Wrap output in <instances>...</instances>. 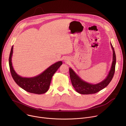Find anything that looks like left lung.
Here are the masks:
<instances>
[{
	"label": "left lung",
	"mask_w": 126,
	"mask_h": 126,
	"mask_svg": "<svg viewBox=\"0 0 126 126\" xmlns=\"http://www.w3.org/2000/svg\"><path fill=\"white\" fill-rule=\"evenodd\" d=\"M110 45L113 52L112 62L110 70L108 76L101 82L95 84H90L85 82L80 78L79 76L75 73V72L71 68H69V73L71 83L75 90L77 93L82 94H95L107 87L111 81L115 72L116 57L115 50H114L113 47H112L111 43Z\"/></svg>",
	"instance_id": "obj_1"
}]
</instances>
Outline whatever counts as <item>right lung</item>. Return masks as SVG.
I'll use <instances>...</instances> for the list:
<instances>
[{
  "instance_id": "right-lung-1",
  "label": "right lung",
  "mask_w": 126,
  "mask_h": 126,
  "mask_svg": "<svg viewBox=\"0 0 126 126\" xmlns=\"http://www.w3.org/2000/svg\"><path fill=\"white\" fill-rule=\"evenodd\" d=\"M13 53V46L9 55V65L11 76L16 83L21 88L30 93L40 94L46 93L49 88L53 75L62 64V62L58 61L54 63L41 74L35 77H22L18 75L14 69L11 62Z\"/></svg>"
}]
</instances>
